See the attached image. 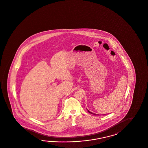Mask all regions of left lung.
<instances>
[{"instance_id": "obj_1", "label": "left lung", "mask_w": 148, "mask_h": 148, "mask_svg": "<svg viewBox=\"0 0 148 148\" xmlns=\"http://www.w3.org/2000/svg\"><path fill=\"white\" fill-rule=\"evenodd\" d=\"M87 112H90V114H93V115H97V114H94V113H93V112H90V111H89V110H88V109H87ZM104 115H105V114H104ZM97 115H99V114H97Z\"/></svg>"}]
</instances>
